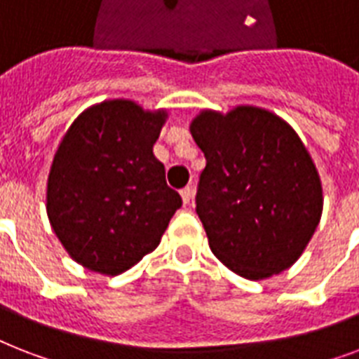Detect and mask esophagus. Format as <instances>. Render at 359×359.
<instances>
[{
    "instance_id": "esophagus-1",
    "label": "esophagus",
    "mask_w": 359,
    "mask_h": 359,
    "mask_svg": "<svg viewBox=\"0 0 359 359\" xmlns=\"http://www.w3.org/2000/svg\"><path fill=\"white\" fill-rule=\"evenodd\" d=\"M180 197H182V203H184V205H190V201L194 199V191H191L190 186H186V188L180 190Z\"/></svg>"
}]
</instances>
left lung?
I'll list each match as a JSON object with an SVG mask.
<instances>
[{
	"instance_id": "1",
	"label": "left lung",
	"mask_w": 359,
	"mask_h": 359,
	"mask_svg": "<svg viewBox=\"0 0 359 359\" xmlns=\"http://www.w3.org/2000/svg\"><path fill=\"white\" fill-rule=\"evenodd\" d=\"M191 137L207 165L197 214L219 261L251 281L302 257L323 216L320 175L296 130L270 109H201Z\"/></svg>"
}]
</instances>
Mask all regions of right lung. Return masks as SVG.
<instances>
[{
  "label": "right lung",
  "mask_w": 359,
  "mask_h": 359,
  "mask_svg": "<svg viewBox=\"0 0 359 359\" xmlns=\"http://www.w3.org/2000/svg\"><path fill=\"white\" fill-rule=\"evenodd\" d=\"M168 109L109 98L83 109L65 132L46 182L53 233L87 270L117 276L156 250L182 205L154 156Z\"/></svg>",
  "instance_id": "1"
}]
</instances>
